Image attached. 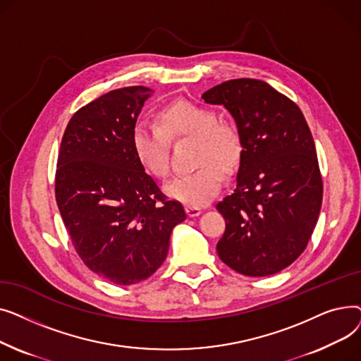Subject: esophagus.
<instances>
[{
    "label": "esophagus",
    "instance_id": "obj_1",
    "mask_svg": "<svg viewBox=\"0 0 361 361\" xmlns=\"http://www.w3.org/2000/svg\"><path fill=\"white\" fill-rule=\"evenodd\" d=\"M185 212H187L188 218H195V216H199L202 214V209H200V207H195V206H187Z\"/></svg>",
    "mask_w": 361,
    "mask_h": 361
}]
</instances>
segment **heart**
<instances>
[{
	"label": "heart",
	"mask_w": 361,
	"mask_h": 361,
	"mask_svg": "<svg viewBox=\"0 0 361 361\" xmlns=\"http://www.w3.org/2000/svg\"><path fill=\"white\" fill-rule=\"evenodd\" d=\"M158 121L159 126L139 121L133 127L131 146L139 164L152 177L165 178L169 171V139H196V165L200 168L173 178L164 190L168 197L187 206L211 202L224 181L217 167L230 173L240 161L238 131L221 123L215 111L188 101L166 105Z\"/></svg>",
	"instance_id": "obj_1"
}]
</instances>
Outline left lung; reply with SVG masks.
I'll list each match as a JSON object with an SVG mask.
<instances>
[{
  "instance_id": "1",
  "label": "left lung",
  "mask_w": 361,
  "mask_h": 361,
  "mask_svg": "<svg viewBox=\"0 0 361 361\" xmlns=\"http://www.w3.org/2000/svg\"><path fill=\"white\" fill-rule=\"evenodd\" d=\"M202 98L230 111L241 142L235 188L216 204L226 225L218 256L241 275H274L305 252L320 214L310 128L300 108L263 80L224 82Z\"/></svg>"
}]
</instances>
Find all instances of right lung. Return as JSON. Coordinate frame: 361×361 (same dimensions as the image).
Segmentation results:
<instances>
[{"label": "right lung", "mask_w": 361, "mask_h": 361, "mask_svg": "<svg viewBox=\"0 0 361 361\" xmlns=\"http://www.w3.org/2000/svg\"><path fill=\"white\" fill-rule=\"evenodd\" d=\"M152 89L111 90L71 117L55 176L56 204L86 267L117 283H137L164 263L173 228L185 219L139 164L131 131Z\"/></svg>", "instance_id": "add662e5"}]
</instances>
